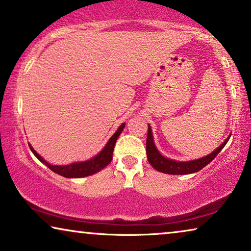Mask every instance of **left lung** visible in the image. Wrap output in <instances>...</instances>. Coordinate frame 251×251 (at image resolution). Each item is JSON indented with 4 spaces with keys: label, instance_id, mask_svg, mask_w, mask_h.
Returning <instances> with one entry per match:
<instances>
[{
    "label": "left lung",
    "instance_id": "8db88e82",
    "mask_svg": "<svg viewBox=\"0 0 251 251\" xmlns=\"http://www.w3.org/2000/svg\"><path fill=\"white\" fill-rule=\"evenodd\" d=\"M229 137L231 136H228V138L225 139V142L223 143L221 146L217 147L214 152L209 154V155L201 157V159L181 162V161H175L161 155V153L155 147V144H154L152 129H151V126H149V132H147V139H146L147 159H149V162L151 163V166H152L154 169H156L157 171H160V173H163V174L188 175V174L198 173L199 170H201L202 168H204L207 164L210 163L211 161L215 159L216 155L221 152L223 147H224L226 145V143L228 142Z\"/></svg>",
    "mask_w": 251,
    "mask_h": 251
}]
</instances>
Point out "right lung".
<instances>
[{"instance_id": "add662e5", "label": "right lung", "mask_w": 251, "mask_h": 251, "mask_svg": "<svg viewBox=\"0 0 251 251\" xmlns=\"http://www.w3.org/2000/svg\"><path fill=\"white\" fill-rule=\"evenodd\" d=\"M125 126L126 123H122V125L119 126V129L116 130L114 135L109 138L107 144H106V146L100 151V152H99V154H97V155L92 157L90 160L83 161V162H75V163L67 164V166H52V164L48 163L47 161L40 155V154H37L35 152V150H34L30 145H29V149L33 152L34 155H35L41 162L46 164L50 170H52L53 173L60 175V176L66 177V178L87 177V176H90V175L98 173V171L104 169L106 166H108V164L111 163L116 139H118V137L120 135H121Z\"/></svg>"}]
</instances>
